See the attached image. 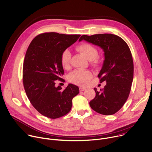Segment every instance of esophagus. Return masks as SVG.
Masks as SVG:
<instances>
[{"instance_id": "obj_1", "label": "esophagus", "mask_w": 152, "mask_h": 152, "mask_svg": "<svg viewBox=\"0 0 152 152\" xmlns=\"http://www.w3.org/2000/svg\"><path fill=\"white\" fill-rule=\"evenodd\" d=\"M79 89H80V92H83V91H84V90L86 89V88H85V87H80L79 88Z\"/></svg>"}]
</instances>
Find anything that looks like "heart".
<instances>
[{
    "label": "heart",
    "mask_w": 152,
    "mask_h": 152,
    "mask_svg": "<svg viewBox=\"0 0 152 152\" xmlns=\"http://www.w3.org/2000/svg\"><path fill=\"white\" fill-rule=\"evenodd\" d=\"M78 51L81 53L88 60H92L94 64L98 63L97 56L98 52L97 49L92 44L84 43L77 47ZM71 54L69 50H65L61 55V63L64 68H68L69 66ZM92 72L88 70L76 69L71 72L68 76L70 82L79 85L84 86L92 78Z\"/></svg>",
    "instance_id": "1"
}]
</instances>
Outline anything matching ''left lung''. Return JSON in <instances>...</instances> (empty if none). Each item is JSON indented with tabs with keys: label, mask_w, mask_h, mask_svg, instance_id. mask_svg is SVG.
Listing matches in <instances>:
<instances>
[{
	"label": "left lung",
	"mask_w": 152,
	"mask_h": 152,
	"mask_svg": "<svg viewBox=\"0 0 152 152\" xmlns=\"http://www.w3.org/2000/svg\"><path fill=\"white\" fill-rule=\"evenodd\" d=\"M84 40L100 47L104 51V60L98 77L106 85L100 92L94 88L96 96L89 104L96 112L103 115L117 113L126 101L134 77V64L131 50L126 42L113 34L82 35Z\"/></svg>",
	"instance_id": "1"
}]
</instances>
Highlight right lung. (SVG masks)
Wrapping results in <instances>:
<instances>
[{
    "label": "right lung",
    "mask_w": 152,
    "mask_h": 152,
    "mask_svg": "<svg viewBox=\"0 0 152 152\" xmlns=\"http://www.w3.org/2000/svg\"><path fill=\"white\" fill-rule=\"evenodd\" d=\"M80 35L44 33L30 42L24 57L23 82L30 103L42 115L57 118L68 114L72 101L79 94L78 86L69 84L64 90L55 86L64 71L61 55Z\"/></svg>",
    "instance_id": "obj_1"
}]
</instances>
